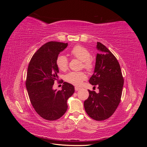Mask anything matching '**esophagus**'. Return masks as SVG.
<instances>
[{
    "instance_id": "34e87169",
    "label": "esophagus",
    "mask_w": 147,
    "mask_h": 147,
    "mask_svg": "<svg viewBox=\"0 0 147 147\" xmlns=\"http://www.w3.org/2000/svg\"><path fill=\"white\" fill-rule=\"evenodd\" d=\"M80 88H79V87H75V91H78V90H80Z\"/></svg>"
}]
</instances>
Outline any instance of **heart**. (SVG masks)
Returning a JSON list of instances; mask_svg holds the SVG:
<instances>
[{
  "mask_svg": "<svg viewBox=\"0 0 147 147\" xmlns=\"http://www.w3.org/2000/svg\"><path fill=\"white\" fill-rule=\"evenodd\" d=\"M70 54L75 58L82 61V67L88 71H91L94 64L91 57V53L86 48L80 45L75 46L70 51ZM56 65L59 70L65 71L68 68V59L64 55H59L57 57ZM87 78L84 72H71L65 75V79L68 83L75 86H80L82 82Z\"/></svg>",
  "mask_w": 147,
  "mask_h": 147,
  "instance_id": "heart-1",
  "label": "heart"
}]
</instances>
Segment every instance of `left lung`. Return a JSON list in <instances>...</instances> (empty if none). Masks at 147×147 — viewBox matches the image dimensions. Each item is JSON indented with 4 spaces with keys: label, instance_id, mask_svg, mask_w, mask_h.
I'll return each instance as SVG.
<instances>
[{
    "label": "left lung",
    "instance_id": "1",
    "mask_svg": "<svg viewBox=\"0 0 147 147\" xmlns=\"http://www.w3.org/2000/svg\"><path fill=\"white\" fill-rule=\"evenodd\" d=\"M97 53L94 74L89 82L98 86L99 92L88 90L89 97L84 102L86 112L96 121L110 118L121 100L124 80L120 65L115 56L100 42L97 43Z\"/></svg>",
    "mask_w": 147,
    "mask_h": 147
}]
</instances>
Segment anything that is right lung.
Segmentation results:
<instances>
[{
    "label": "right lung",
    "instance_id": "add662e5",
    "mask_svg": "<svg viewBox=\"0 0 147 147\" xmlns=\"http://www.w3.org/2000/svg\"><path fill=\"white\" fill-rule=\"evenodd\" d=\"M68 43L49 42L33 55L29 63L26 86L34 109L43 119L54 121L63 117L67 110V100L75 92L74 86L64 82L62 90H53L58 78L56 59Z\"/></svg>",
    "mask_w": 147,
    "mask_h": 147
}]
</instances>
